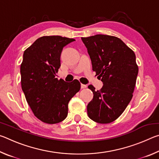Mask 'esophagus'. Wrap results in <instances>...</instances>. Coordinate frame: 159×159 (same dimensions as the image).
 <instances>
[{
    "label": "esophagus",
    "instance_id": "esophagus-1",
    "mask_svg": "<svg viewBox=\"0 0 159 159\" xmlns=\"http://www.w3.org/2000/svg\"><path fill=\"white\" fill-rule=\"evenodd\" d=\"M86 87H87V85H83V84L80 85V88H81L82 89H83V88H85Z\"/></svg>",
    "mask_w": 159,
    "mask_h": 159
}]
</instances>
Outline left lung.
<instances>
[{"instance_id":"8db88e82","label":"left lung","mask_w":159,"mask_h":159,"mask_svg":"<svg viewBox=\"0 0 159 159\" xmlns=\"http://www.w3.org/2000/svg\"><path fill=\"white\" fill-rule=\"evenodd\" d=\"M81 39L93 70L103 83L97 91L93 85H88L94 95L87 106L88 115L97 123H111L122 114L133 98L138 74L135 55L117 37L98 34Z\"/></svg>"}]
</instances>
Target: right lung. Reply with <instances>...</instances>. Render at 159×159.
Wrapping results in <instances>:
<instances>
[{
	"label": "right lung",
	"mask_w": 159,
	"mask_h": 159,
	"mask_svg": "<svg viewBox=\"0 0 159 159\" xmlns=\"http://www.w3.org/2000/svg\"><path fill=\"white\" fill-rule=\"evenodd\" d=\"M74 41L60 36H42L24 52L20 66L21 88L34 114L48 124L65 119L69 102L80 89L76 79L66 83L55 78L63 48Z\"/></svg>",
	"instance_id": "obj_1"
}]
</instances>
